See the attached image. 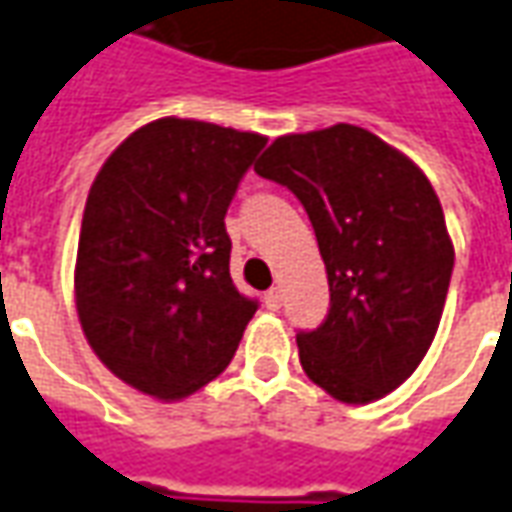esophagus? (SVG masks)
<instances>
[{
  "mask_svg": "<svg viewBox=\"0 0 512 512\" xmlns=\"http://www.w3.org/2000/svg\"><path fill=\"white\" fill-rule=\"evenodd\" d=\"M266 305H269L271 311H277V308L283 305V291H280V288H269V291H266Z\"/></svg>",
  "mask_w": 512,
  "mask_h": 512,
  "instance_id": "34e87169",
  "label": "esophagus"
}]
</instances>
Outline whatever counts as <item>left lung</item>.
<instances>
[{
	"label": "left lung",
	"instance_id": "8db88e82",
	"mask_svg": "<svg viewBox=\"0 0 512 512\" xmlns=\"http://www.w3.org/2000/svg\"><path fill=\"white\" fill-rule=\"evenodd\" d=\"M257 176L288 187L311 218L330 308L297 333L308 378L342 403L401 387L437 333L454 249L420 170L358 125L271 142Z\"/></svg>",
	"mask_w": 512,
	"mask_h": 512
}]
</instances>
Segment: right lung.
<instances>
[{"label":"right lung","mask_w":512,"mask_h":512,"mask_svg":"<svg viewBox=\"0 0 512 512\" xmlns=\"http://www.w3.org/2000/svg\"><path fill=\"white\" fill-rule=\"evenodd\" d=\"M266 137L165 117L106 159L75 266L83 333L117 378L162 401L227 367L257 300L229 277L227 215Z\"/></svg>","instance_id":"add662e5"}]
</instances>
